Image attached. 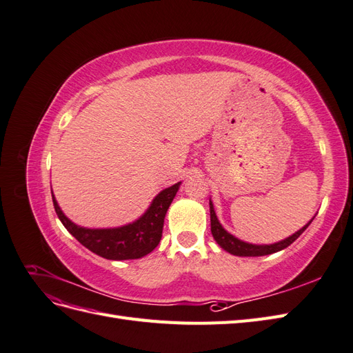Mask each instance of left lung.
<instances>
[{
	"label": "left lung",
	"instance_id": "8db88e82",
	"mask_svg": "<svg viewBox=\"0 0 353 353\" xmlns=\"http://www.w3.org/2000/svg\"><path fill=\"white\" fill-rule=\"evenodd\" d=\"M209 206H210V231H212L213 239H215V241L221 245L223 250H227L228 253L236 254V256H265V254L280 252V250L288 248V245H290L294 240H297L299 236H301V234L309 227V223H311L314 219L312 218L303 228L294 232L293 236L284 239L283 241L274 243V244H252V243H245V241L239 240L237 237H234L232 234L223 230L221 222L216 218L215 209H213V205L210 200H209Z\"/></svg>",
	"mask_w": 353,
	"mask_h": 353
}]
</instances>
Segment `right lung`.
<instances>
[{
  "instance_id": "1",
  "label": "right lung",
  "mask_w": 353,
  "mask_h": 353,
  "mask_svg": "<svg viewBox=\"0 0 353 353\" xmlns=\"http://www.w3.org/2000/svg\"><path fill=\"white\" fill-rule=\"evenodd\" d=\"M179 185L181 183L160 191L140 219L119 228L92 230L79 227L61 212L54 194H52V203H54L57 216L65 228L92 253L110 261L140 259L153 252L160 243L165 215Z\"/></svg>"
}]
</instances>
